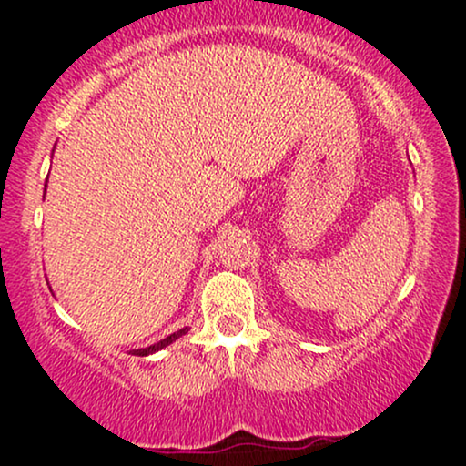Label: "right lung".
Segmentation results:
<instances>
[{
    "mask_svg": "<svg viewBox=\"0 0 466 466\" xmlns=\"http://www.w3.org/2000/svg\"><path fill=\"white\" fill-rule=\"evenodd\" d=\"M44 195H46V184H44ZM187 333H188V327H184V329H180V330H176V333L167 335V337H165V339L157 341V343H152V346H148V348L133 350V354H136V356H148V354H155V352H158V350L167 348L169 343H174L176 339H180V337H182V335H187Z\"/></svg>",
    "mask_w": 466,
    "mask_h": 466,
    "instance_id": "1",
    "label": "right lung"
}]
</instances>
